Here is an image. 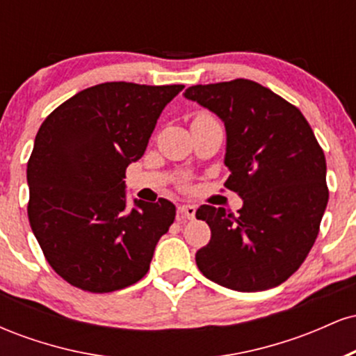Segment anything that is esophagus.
Segmentation results:
<instances>
[{"label": "esophagus", "instance_id": "obj_1", "mask_svg": "<svg viewBox=\"0 0 356 356\" xmlns=\"http://www.w3.org/2000/svg\"><path fill=\"white\" fill-rule=\"evenodd\" d=\"M179 212H181V214H182V218L194 219L195 206H191V204H182V206H179Z\"/></svg>", "mask_w": 356, "mask_h": 356}]
</instances>
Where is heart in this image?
Listing matches in <instances>:
<instances>
[{
  "label": "heart",
  "instance_id": "heart-1",
  "mask_svg": "<svg viewBox=\"0 0 356 356\" xmlns=\"http://www.w3.org/2000/svg\"><path fill=\"white\" fill-rule=\"evenodd\" d=\"M206 118H214V117L209 115V113H206V112H199V113H195L194 120H206Z\"/></svg>",
  "mask_w": 356,
  "mask_h": 356
}]
</instances>
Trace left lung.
Wrapping results in <instances>:
<instances>
[{
    "instance_id": "1",
    "label": "left lung",
    "mask_w": 356,
    "mask_h": 356,
    "mask_svg": "<svg viewBox=\"0 0 356 356\" xmlns=\"http://www.w3.org/2000/svg\"><path fill=\"white\" fill-rule=\"evenodd\" d=\"M226 125L224 187L238 192L234 216L204 204L195 218L211 227L195 252L207 280L236 291L284 283L312 251L328 204L326 161L300 108L252 80L194 85L184 93Z\"/></svg>"
}]
</instances>
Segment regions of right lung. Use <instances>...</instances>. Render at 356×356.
Wrapping results in <instances>:
<instances>
[{"mask_svg": "<svg viewBox=\"0 0 356 356\" xmlns=\"http://www.w3.org/2000/svg\"><path fill=\"white\" fill-rule=\"evenodd\" d=\"M184 85L107 81L44 118L26 165L28 219L48 264L75 288L112 293L147 275L175 206L125 204V170Z\"/></svg>", "mask_w": 356, "mask_h": 356, "instance_id": "1", "label": "right lung"}]
</instances>
